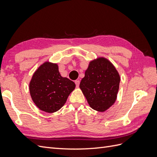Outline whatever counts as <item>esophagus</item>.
Wrapping results in <instances>:
<instances>
[{"label": "esophagus", "mask_w": 157, "mask_h": 157, "mask_svg": "<svg viewBox=\"0 0 157 157\" xmlns=\"http://www.w3.org/2000/svg\"><path fill=\"white\" fill-rule=\"evenodd\" d=\"M75 84H76V86H77V87H78L79 86V84H80V80H75Z\"/></svg>", "instance_id": "obj_1"}]
</instances>
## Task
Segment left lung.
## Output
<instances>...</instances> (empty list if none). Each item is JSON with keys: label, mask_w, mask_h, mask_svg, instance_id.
Here are the masks:
<instances>
[{"label": "left lung", "mask_w": 157, "mask_h": 157, "mask_svg": "<svg viewBox=\"0 0 157 157\" xmlns=\"http://www.w3.org/2000/svg\"><path fill=\"white\" fill-rule=\"evenodd\" d=\"M120 80V75L111 61L99 57L90 61L79 87L90 107L104 112L116 101Z\"/></svg>", "instance_id": "1"}]
</instances>
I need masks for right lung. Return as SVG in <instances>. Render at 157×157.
<instances>
[{"label":"right lung","mask_w":157,"mask_h":157,"mask_svg":"<svg viewBox=\"0 0 157 157\" xmlns=\"http://www.w3.org/2000/svg\"><path fill=\"white\" fill-rule=\"evenodd\" d=\"M75 86L72 80L61 77L58 64L46 61L33 73L29 92L33 101L40 110L52 113L64 105Z\"/></svg>","instance_id":"1"}]
</instances>
